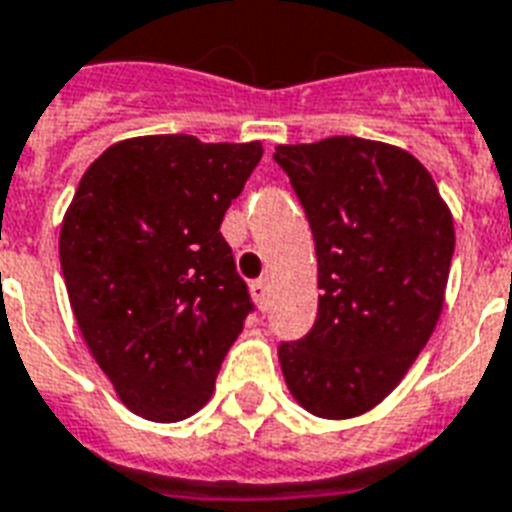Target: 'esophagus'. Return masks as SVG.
I'll return each instance as SVG.
<instances>
[{"mask_svg": "<svg viewBox=\"0 0 512 512\" xmlns=\"http://www.w3.org/2000/svg\"><path fill=\"white\" fill-rule=\"evenodd\" d=\"M249 290H252V298H255V304L260 306V309H266V306H268V282H266V279H255V282L249 285Z\"/></svg>", "mask_w": 512, "mask_h": 512, "instance_id": "1", "label": "esophagus"}]
</instances>
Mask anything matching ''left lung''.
<instances>
[{"label": "left lung", "instance_id": "obj_1", "mask_svg": "<svg viewBox=\"0 0 512 512\" xmlns=\"http://www.w3.org/2000/svg\"><path fill=\"white\" fill-rule=\"evenodd\" d=\"M317 252V320L279 344L295 401L355 418L399 385L442 312L453 219L429 170L377 140L336 135L276 146Z\"/></svg>", "mask_w": 512, "mask_h": 512}]
</instances>
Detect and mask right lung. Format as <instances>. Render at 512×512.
<instances>
[{
    "label": "right lung",
    "mask_w": 512,
    "mask_h": 512,
    "mask_svg": "<svg viewBox=\"0 0 512 512\" xmlns=\"http://www.w3.org/2000/svg\"><path fill=\"white\" fill-rule=\"evenodd\" d=\"M260 157V143L121 140L89 165L64 214L59 260L78 328L143 418L195 415L255 312L219 225Z\"/></svg>",
    "instance_id": "add662e5"
}]
</instances>
